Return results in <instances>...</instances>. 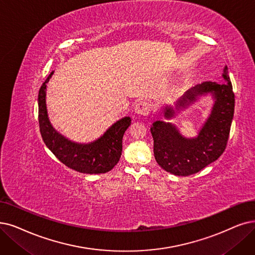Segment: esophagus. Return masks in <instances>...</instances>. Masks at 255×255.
<instances>
[{
    "instance_id": "1",
    "label": "esophagus",
    "mask_w": 255,
    "mask_h": 255,
    "mask_svg": "<svg viewBox=\"0 0 255 255\" xmlns=\"http://www.w3.org/2000/svg\"><path fill=\"white\" fill-rule=\"evenodd\" d=\"M149 105L147 103H145V101H139V103H137L135 105V108H134V111L135 113H137L138 115H147L148 112H149Z\"/></svg>"
}]
</instances>
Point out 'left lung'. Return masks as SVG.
Returning <instances> with one entry per match:
<instances>
[{"label": "left lung", "mask_w": 255, "mask_h": 255, "mask_svg": "<svg viewBox=\"0 0 255 255\" xmlns=\"http://www.w3.org/2000/svg\"><path fill=\"white\" fill-rule=\"evenodd\" d=\"M223 78L225 83L205 81L197 85L177 101L175 110L166 106L163 111L164 117L171 119L195 104L200 96L210 93L215 105L197 137H183L170 122L157 120L152 124L150 133L154 138L155 159L167 172L183 177L196 174L225 150L234 113V93L227 66L224 68Z\"/></svg>", "instance_id": "1"}]
</instances>
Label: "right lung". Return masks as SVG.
Here are the masks:
<instances>
[{"mask_svg":"<svg viewBox=\"0 0 255 255\" xmlns=\"http://www.w3.org/2000/svg\"><path fill=\"white\" fill-rule=\"evenodd\" d=\"M54 71L45 80L38 92V122L46 146L64 164L83 174H105L113 168L121 157L122 138L130 126V118L124 117L111 126L106 133L90 143L71 141L52 127L46 107V88Z\"/></svg>","mask_w":255,"mask_h":255,"instance_id":"right-lung-1","label":"right lung"}]
</instances>
